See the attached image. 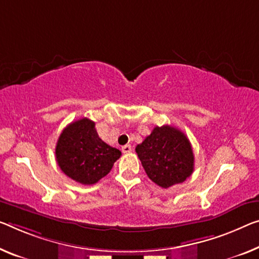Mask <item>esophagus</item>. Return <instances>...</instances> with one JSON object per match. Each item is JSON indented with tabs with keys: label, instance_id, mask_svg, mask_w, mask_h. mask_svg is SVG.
Listing matches in <instances>:
<instances>
[{
	"label": "esophagus",
	"instance_id": "obj_1",
	"mask_svg": "<svg viewBox=\"0 0 259 259\" xmlns=\"http://www.w3.org/2000/svg\"><path fill=\"white\" fill-rule=\"evenodd\" d=\"M121 150H122V153H125V154L131 153V152H132V146H131V145L122 146V147H121Z\"/></svg>",
	"mask_w": 259,
	"mask_h": 259
}]
</instances>
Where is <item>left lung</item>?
I'll use <instances>...</instances> for the list:
<instances>
[{
	"label": "left lung",
	"mask_w": 259,
	"mask_h": 259,
	"mask_svg": "<svg viewBox=\"0 0 259 259\" xmlns=\"http://www.w3.org/2000/svg\"><path fill=\"white\" fill-rule=\"evenodd\" d=\"M147 176L168 189L180 184L193 172L194 156L186 135L176 127L156 126L135 148Z\"/></svg>",
	"instance_id": "obj_1"
}]
</instances>
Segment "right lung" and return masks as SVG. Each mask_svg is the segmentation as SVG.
<instances>
[{
    "label": "right lung",
    "instance_id": "obj_1",
    "mask_svg": "<svg viewBox=\"0 0 259 259\" xmlns=\"http://www.w3.org/2000/svg\"><path fill=\"white\" fill-rule=\"evenodd\" d=\"M120 155V150L98 137L95 122L88 118L67 126L55 147L57 162L62 172L84 185H93L105 177Z\"/></svg>",
    "mask_w": 259,
    "mask_h": 259
}]
</instances>
